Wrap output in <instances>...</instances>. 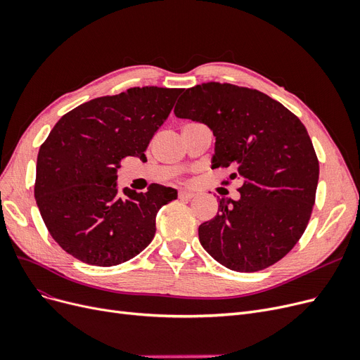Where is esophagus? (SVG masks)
Segmentation results:
<instances>
[{
    "label": "esophagus",
    "instance_id": "34e87169",
    "mask_svg": "<svg viewBox=\"0 0 360 360\" xmlns=\"http://www.w3.org/2000/svg\"><path fill=\"white\" fill-rule=\"evenodd\" d=\"M195 194L193 191H181L179 193V198H184V200H191Z\"/></svg>",
    "mask_w": 360,
    "mask_h": 360
}]
</instances>
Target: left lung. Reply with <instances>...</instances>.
I'll return each mask as SVG.
<instances>
[{"instance_id":"left-lung-1","label":"left lung","mask_w":360,"mask_h":360,"mask_svg":"<svg viewBox=\"0 0 360 360\" xmlns=\"http://www.w3.org/2000/svg\"><path fill=\"white\" fill-rule=\"evenodd\" d=\"M175 116L213 132L212 167L243 181L238 200L222 198L201 224L202 248L225 268L256 272L300 240L315 202L319 163L300 119L256 89L202 84L185 89Z\"/></svg>"}]
</instances>
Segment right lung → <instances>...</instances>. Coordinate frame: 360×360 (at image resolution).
Instances as JSON below:
<instances>
[{"label": "right lung", "instance_id": "1", "mask_svg": "<svg viewBox=\"0 0 360 360\" xmlns=\"http://www.w3.org/2000/svg\"><path fill=\"white\" fill-rule=\"evenodd\" d=\"M181 89L131 88L94 98L61 117L41 146L35 200L58 245L94 266H116L151 243L155 216L178 197L153 184L147 193L123 188L117 169L144 151L169 117Z\"/></svg>", "mask_w": 360, "mask_h": 360}]
</instances>
